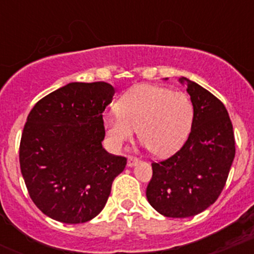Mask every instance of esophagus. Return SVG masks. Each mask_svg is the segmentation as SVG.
<instances>
[{
    "label": "esophagus",
    "instance_id": "34e87169",
    "mask_svg": "<svg viewBox=\"0 0 254 254\" xmlns=\"http://www.w3.org/2000/svg\"><path fill=\"white\" fill-rule=\"evenodd\" d=\"M138 163H139V160H138V159L135 158V156H128V159H127V165L129 166V167L135 166Z\"/></svg>",
    "mask_w": 254,
    "mask_h": 254
}]
</instances>
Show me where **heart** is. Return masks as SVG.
I'll return each mask as SVG.
<instances>
[{"label": "heart", "instance_id": "obj_1", "mask_svg": "<svg viewBox=\"0 0 254 254\" xmlns=\"http://www.w3.org/2000/svg\"><path fill=\"white\" fill-rule=\"evenodd\" d=\"M119 112L104 120L110 142L120 148L139 138L151 154L165 158L185 144L193 122V104L187 94L142 84L127 91L117 103Z\"/></svg>", "mask_w": 254, "mask_h": 254}]
</instances>
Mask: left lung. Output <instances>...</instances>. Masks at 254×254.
Here are the masks:
<instances>
[{
	"instance_id": "1",
	"label": "left lung",
	"mask_w": 254,
	"mask_h": 254,
	"mask_svg": "<svg viewBox=\"0 0 254 254\" xmlns=\"http://www.w3.org/2000/svg\"><path fill=\"white\" fill-rule=\"evenodd\" d=\"M193 104L188 139L169 159L151 164L146 187L150 205L167 218H188L220 195L235 158V137L227 110L210 91L182 77Z\"/></svg>"
}]
</instances>
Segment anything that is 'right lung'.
I'll list each match as a JSON object with an SVG mask.
<instances>
[{
    "instance_id": "add662e5",
    "label": "right lung",
    "mask_w": 254,
    "mask_h": 254,
    "mask_svg": "<svg viewBox=\"0 0 254 254\" xmlns=\"http://www.w3.org/2000/svg\"><path fill=\"white\" fill-rule=\"evenodd\" d=\"M115 89L69 83L44 96L28 115L19 145L23 179L34 204L64 224L87 223L105 206L127 164L109 154L103 112Z\"/></svg>"
}]
</instances>
